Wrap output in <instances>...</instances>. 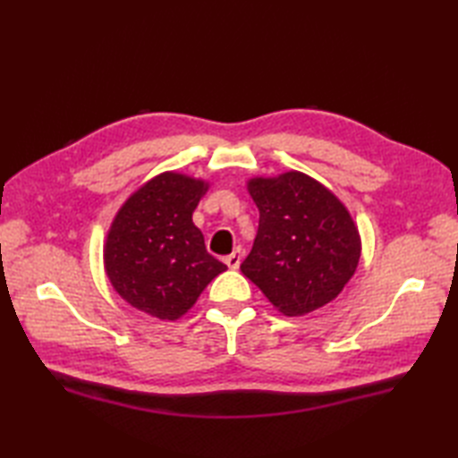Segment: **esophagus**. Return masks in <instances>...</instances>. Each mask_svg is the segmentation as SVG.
Instances as JSON below:
<instances>
[{"label":"esophagus","mask_w":458,"mask_h":458,"mask_svg":"<svg viewBox=\"0 0 458 458\" xmlns=\"http://www.w3.org/2000/svg\"><path fill=\"white\" fill-rule=\"evenodd\" d=\"M242 256H244V251H242L240 248H236L230 256H226V259H224V261H226V266L230 269H238L240 264H242Z\"/></svg>","instance_id":"esophagus-1"}]
</instances>
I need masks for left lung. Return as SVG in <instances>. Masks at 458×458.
I'll list each match as a JSON object with an SVG mask.
<instances>
[{
  "mask_svg": "<svg viewBox=\"0 0 458 458\" xmlns=\"http://www.w3.org/2000/svg\"><path fill=\"white\" fill-rule=\"evenodd\" d=\"M246 189L259 210V228L242 274L285 317H303L335 301L362 254L346 204L301 171L251 177Z\"/></svg>",
  "mask_w": 458,
  "mask_h": 458,
  "instance_id": "left-lung-1",
  "label": "left lung"
}]
</instances>
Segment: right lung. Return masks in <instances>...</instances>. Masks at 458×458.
<instances>
[{"label": "right lung", "instance_id": "add662e5", "mask_svg": "<svg viewBox=\"0 0 458 458\" xmlns=\"http://www.w3.org/2000/svg\"><path fill=\"white\" fill-rule=\"evenodd\" d=\"M210 182L163 171L135 189L106 232L104 269L125 303L159 320H179L226 266L204 248L192 212Z\"/></svg>", "mask_w": 458, "mask_h": 458}]
</instances>
